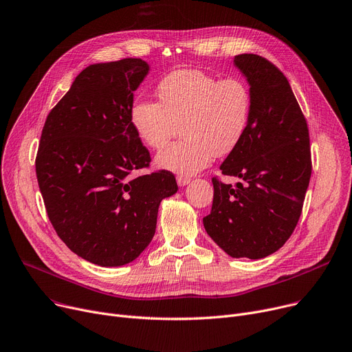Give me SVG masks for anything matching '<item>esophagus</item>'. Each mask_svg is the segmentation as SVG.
I'll use <instances>...</instances> for the list:
<instances>
[{
    "label": "esophagus",
    "mask_w": 352,
    "mask_h": 352,
    "mask_svg": "<svg viewBox=\"0 0 352 352\" xmlns=\"http://www.w3.org/2000/svg\"><path fill=\"white\" fill-rule=\"evenodd\" d=\"M177 182L179 186H185L186 184L191 182V178L190 177H185V175H178L177 177Z\"/></svg>",
    "instance_id": "obj_1"
}]
</instances>
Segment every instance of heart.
Masks as SVG:
<instances>
[{
	"label": "heart",
	"instance_id": "obj_1",
	"mask_svg": "<svg viewBox=\"0 0 352 352\" xmlns=\"http://www.w3.org/2000/svg\"><path fill=\"white\" fill-rule=\"evenodd\" d=\"M160 102L137 99L130 123L142 142L160 150L182 124V142L157 154L155 164L191 175L235 150L248 130L252 93L238 78L219 79L198 69L174 70L157 87Z\"/></svg>",
	"mask_w": 352,
	"mask_h": 352
}]
</instances>
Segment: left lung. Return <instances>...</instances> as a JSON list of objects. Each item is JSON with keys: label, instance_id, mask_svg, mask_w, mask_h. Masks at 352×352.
<instances>
[{"label": "left lung", "instance_id": "8db88e82", "mask_svg": "<svg viewBox=\"0 0 352 352\" xmlns=\"http://www.w3.org/2000/svg\"><path fill=\"white\" fill-rule=\"evenodd\" d=\"M249 83L252 110L239 146L212 178L214 202L204 226L232 257L262 259L282 248L300 219L311 177L307 122L286 76L267 59L242 54L233 59Z\"/></svg>", "mask_w": 352, "mask_h": 352}]
</instances>
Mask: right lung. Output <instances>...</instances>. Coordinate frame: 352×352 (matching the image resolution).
<instances>
[{"label": "right lung", "mask_w": 352, "mask_h": 352, "mask_svg": "<svg viewBox=\"0 0 352 352\" xmlns=\"http://www.w3.org/2000/svg\"><path fill=\"white\" fill-rule=\"evenodd\" d=\"M148 70L135 58L87 66L42 129L35 168L50 221L70 250L103 267L137 259L160 202L178 191L170 171L135 175L151 161L130 123Z\"/></svg>", "instance_id": "1"}]
</instances>
